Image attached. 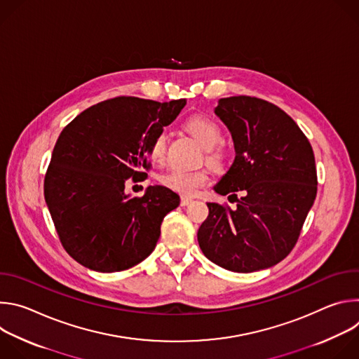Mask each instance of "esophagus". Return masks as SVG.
Listing matches in <instances>:
<instances>
[{"label": "esophagus", "mask_w": 359, "mask_h": 359, "mask_svg": "<svg viewBox=\"0 0 359 359\" xmlns=\"http://www.w3.org/2000/svg\"><path fill=\"white\" fill-rule=\"evenodd\" d=\"M193 201V198L191 197H182V200H180V204H182V206L184 208V206H189V204Z\"/></svg>", "instance_id": "obj_1"}]
</instances>
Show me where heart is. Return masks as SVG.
<instances>
[{"label": "heart", "instance_id": "1", "mask_svg": "<svg viewBox=\"0 0 359 359\" xmlns=\"http://www.w3.org/2000/svg\"><path fill=\"white\" fill-rule=\"evenodd\" d=\"M186 128L200 142V144L208 150L209 162L219 165L223 159V153L217 147L223 140V132L220 126L209 118L196 116L187 122ZM166 143L168 137L165 132H161L153 137L149 146V155L153 162H162L165 159ZM161 182L183 196H193L203 186L208 184L209 175L206 170H186L173 168L161 177Z\"/></svg>", "mask_w": 359, "mask_h": 359}]
</instances>
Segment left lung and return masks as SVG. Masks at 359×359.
Listing matches in <instances>:
<instances>
[{
	"label": "left lung",
	"mask_w": 359,
	"mask_h": 359,
	"mask_svg": "<svg viewBox=\"0 0 359 359\" xmlns=\"http://www.w3.org/2000/svg\"><path fill=\"white\" fill-rule=\"evenodd\" d=\"M215 114L227 126L236 158L213 187L237 208L208 203L198 245L215 264L234 273L276 266L295 245L317 196L314 151L278 107L251 96L219 99Z\"/></svg>",
	"instance_id": "1"
}]
</instances>
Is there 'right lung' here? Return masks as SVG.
<instances>
[{"label":"right lung","mask_w":359,"mask_h":359,"mask_svg":"<svg viewBox=\"0 0 359 359\" xmlns=\"http://www.w3.org/2000/svg\"><path fill=\"white\" fill-rule=\"evenodd\" d=\"M186 99L156 102L119 96L79 114L60 135L43 194L71 257L99 273L128 270L155 250L165 216L180 203L165 186L142 197L125 193L128 179L149 168V146L170 125Z\"/></svg>","instance_id":"add662e5"}]
</instances>
